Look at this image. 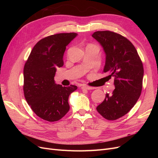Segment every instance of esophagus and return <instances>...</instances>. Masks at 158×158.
Returning <instances> with one entry per match:
<instances>
[{"label":"esophagus","instance_id":"obj_1","mask_svg":"<svg viewBox=\"0 0 158 158\" xmlns=\"http://www.w3.org/2000/svg\"><path fill=\"white\" fill-rule=\"evenodd\" d=\"M82 89H94V88L92 87V86H89V85H84L82 86Z\"/></svg>","mask_w":158,"mask_h":158}]
</instances>
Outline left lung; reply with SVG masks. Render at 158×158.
I'll return each mask as SVG.
<instances>
[{
    "instance_id": "1",
    "label": "left lung",
    "mask_w": 158,
    "mask_h": 158,
    "mask_svg": "<svg viewBox=\"0 0 158 158\" xmlns=\"http://www.w3.org/2000/svg\"><path fill=\"white\" fill-rule=\"evenodd\" d=\"M92 37L106 54L103 73L113 76L114 89L106 94L96 109L107 120L114 121L130 111L142 92L144 68L138 52L125 37L111 31H98Z\"/></svg>"
}]
</instances>
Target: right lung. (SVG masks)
Wrapping results in <instances>:
<instances>
[{"label": "right lung", "instance_id": "1", "mask_svg": "<svg viewBox=\"0 0 158 158\" xmlns=\"http://www.w3.org/2000/svg\"><path fill=\"white\" fill-rule=\"evenodd\" d=\"M76 33H60L43 38L33 47L23 68V90L32 111L44 120L55 122L68 113L70 94L77 89L55 83L56 69L64 64L63 55Z\"/></svg>", "mask_w": 158, "mask_h": 158}]
</instances>
